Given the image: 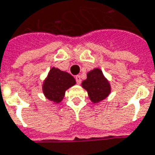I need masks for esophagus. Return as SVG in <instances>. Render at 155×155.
I'll return each instance as SVG.
<instances>
[{"label": "esophagus", "mask_w": 155, "mask_h": 155, "mask_svg": "<svg viewBox=\"0 0 155 155\" xmlns=\"http://www.w3.org/2000/svg\"><path fill=\"white\" fill-rule=\"evenodd\" d=\"M76 82H77V84H81V81H82V80H81V77H80L79 75H78V76H76Z\"/></svg>", "instance_id": "esophagus-1"}]
</instances>
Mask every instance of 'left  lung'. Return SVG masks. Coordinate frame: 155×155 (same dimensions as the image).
I'll return each mask as SVG.
<instances>
[{
	"label": "left lung",
	"instance_id": "8db88e82",
	"mask_svg": "<svg viewBox=\"0 0 155 155\" xmlns=\"http://www.w3.org/2000/svg\"><path fill=\"white\" fill-rule=\"evenodd\" d=\"M82 87L88 92L93 103H99L111 93V85L100 68H94L87 73V78L82 82Z\"/></svg>",
	"mask_w": 155,
	"mask_h": 155
}]
</instances>
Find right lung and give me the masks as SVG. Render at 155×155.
Here are the masks:
<instances>
[{
    "instance_id": "obj_1",
    "label": "right lung",
    "mask_w": 155,
    "mask_h": 155,
    "mask_svg": "<svg viewBox=\"0 0 155 155\" xmlns=\"http://www.w3.org/2000/svg\"><path fill=\"white\" fill-rule=\"evenodd\" d=\"M76 84V80L66 71L52 67L42 84V92L47 99L60 103L69 88Z\"/></svg>"
}]
</instances>
